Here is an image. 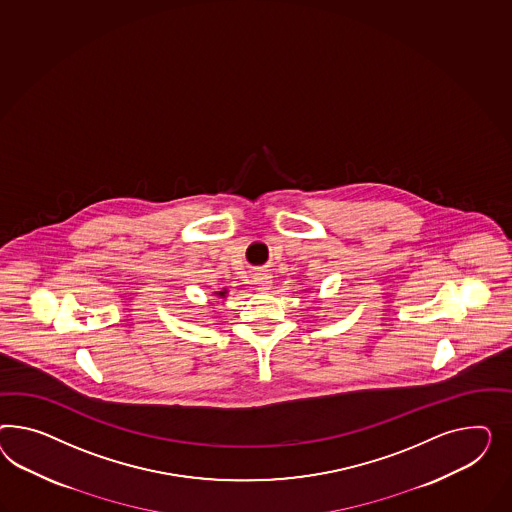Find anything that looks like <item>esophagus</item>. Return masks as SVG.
<instances>
[{
	"label": "esophagus",
	"mask_w": 512,
	"mask_h": 512,
	"mask_svg": "<svg viewBox=\"0 0 512 512\" xmlns=\"http://www.w3.org/2000/svg\"><path fill=\"white\" fill-rule=\"evenodd\" d=\"M253 281H255L259 291H268L272 287V276L266 270H255Z\"/></svg>",
	"instance_id": "1"
}]
</instances>
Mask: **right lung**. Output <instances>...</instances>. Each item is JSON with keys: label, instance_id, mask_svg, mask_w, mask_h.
<instances>
[{"label": "right lung", "instance_id": "obj_1", "mask_svg": "<svg viewBox=\"0 0 512 512\" xmlns=\"http://www.w3.org/2000/svg\"><path fill=\"white\" fill-rule=\"evenodd\" d=\"M216 294H218V296H220V298H225V294H227V291L216 292Z\"/></svg>", "mask_w": 512, "mask_h": 512}]
</instances>
